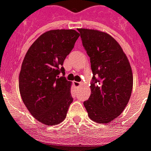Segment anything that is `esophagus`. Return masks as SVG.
<instances>
[{
    "instance_id": "esophagus-1",
    "label": "esophagus",
    "mask_w": 151,
    "mask_h": 151,
    "mask_svg": "<svg viewBox=\"0 0 151 151\" xmlns=\"http://www.w3.org/2000/svg\"><path fill=\"white\" fill-rule=\"evenodd\" d=\"M73 84L75 86V87H79V86H81L82 85V83H79V82H76V81H73Z\"/></svg>"
}]
</instances>
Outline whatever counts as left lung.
Wrapping results in <instances>:
<instances>
[{
    "label": "left lung",
    "instance_id": "obj_1",
    "mask_svg": "<svg viewBox=\"0 0 151 151\" xmlns=\"http://www.w3.org/2000/svg\"><path fill=\"white\" fill-rule=\"evenodd\" d=\"M78 30L93 73L91 95L84 106L93 121L110 122L122 114L130 100L132 68L122 47L110 35L96 29Z\"/></svg>",
    "mask_w": 151,
    "mask_h": 151
}]
</instances>
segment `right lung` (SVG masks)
<instances>
[{"mask_svg": "<svg viewBox=\"0 0 151 151\" xmlns=\"http://www.w3.org/2000/svg\"><path fill=\"white\" fill-rule=\"evenodd\" d=\"M79 33L74 29H53L44 33L29 47L19 76L20 96L35 118L54 126L66 118L73 102L71 82L63 63L74 47Z\"/></svg>", "mask_w": 151, "mask_h": 151, "instance_id": "right-lung-1", "label": "right lung"}]
</instances>
